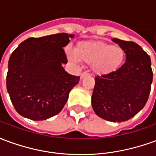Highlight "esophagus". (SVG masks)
Returning <instances> with one entry per match:
<instances>
[{
	"label": "esophagus",
	"instance_id": "1",
	"mask_svg": "<svg viewBox=\"0 0 156 156\" xmlns=\"http://www.w3.org/2000/svg\"><path fill=\"white\" fill-rule=\"evenodd\" d=\"M89 73H87V72H84V73H83L81 74V79H83V78H84L85 77H88V76H89Z\"/></svg>",
	"mask_w": 156,
	"mask_h": 156
}]
</instances>
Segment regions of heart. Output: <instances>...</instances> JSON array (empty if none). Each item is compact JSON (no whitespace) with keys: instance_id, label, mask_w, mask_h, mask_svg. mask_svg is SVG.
I'll use <instances>...</instances> for the list:
<instances>
[{"instance_id":"heart-1","label":"heart","mask_w":156,"mask_h":156,"mask_svg":"<svg viewBox=\"0 0 156 156\" xmlns=\"http://www.w3.org/2000/svg\"><path fill=\"white\" fill-rule=\"evenodd\" d=\"M73 61H80L91 64L96 74L107 75L117 71L124 63L125 51L117 45L103 41H85L78 43L74 52H68Z\"/></svg>"}]
</instances>
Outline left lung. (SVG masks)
Segmentation results:
<instances>
[{
  "label": "left lung",
  "instance_id": "8db88e82",
  "mask_svg": "<svg viewBox=\"0 0 156 156\" xmlns=\"http://www.w3.org/2000/svg\"><path fill=\"white\" fill-rule=\"evenodd\" d=\"M124 48L126 60L117 71L95 77L92 106L95 114L111 122L129 120L146 104L153 79L150 56L134 41L113 38Z\"/></svg>",
  "mask_w": 156,
  "mask_h": 156
}]
</instances>
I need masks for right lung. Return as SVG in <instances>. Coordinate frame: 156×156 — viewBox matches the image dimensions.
I'll use <instances>...</instances> for the list:
<instances>
[{"label": "right lung", "instance_id": "obj_1", "mask_svg": "<svg viewBox=\"0 0 156 156\" xmlns=\"http://www.w3.org/2000/svg\"><path fill=\"white\" fill-rule=\"evenodd\" d=\"M74 35L58 33L30 37L12 52L8 62L6 88L19 115L32 120H44L64 107L69 92L79 76L68 73L63 48Z\"/></svg>", "mask_w": 156, "mask_h": 156}]
</instances>
